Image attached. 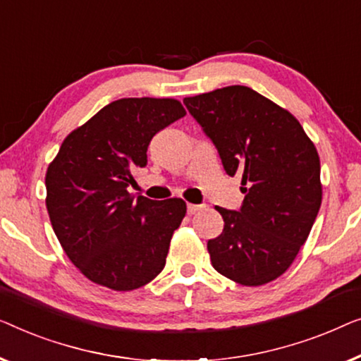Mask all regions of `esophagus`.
I'll use <instances>...</instances> for the list:
<instances>
[{"label":"esophagus","instance_id":"obj_1","mask_svg":"<svg viewBox=\"0 0 361 361\" xmlns=\"http://www.w3.org/2000/svg\"><path fill=\"white\" fill-rule=\"evenodd\" d=\"M186 209H188V214H196L197 211L202 209V204H188Z\"/></svg>","mask_w":361,"mask_h":361}]
</instances>
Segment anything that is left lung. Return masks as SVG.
Segmentation results:
<instances>
[{
    "mask_svg": "<svg viewBox=\"0 0 361 361\" xmlns=\"http://www.w3.org/2000/svg\"><path fill=\"white\" fill-rule=\"evenodd\" d=\"M216 145L226 173L242 176L238 211L216 207L224 231L207 242L211 263L243 286L281 276L307 240L322 202L321 161L299 121L248 86L185 98Z\"/></svg>",
    "mask_w": 361,
    "mask_h": 361,
    "instance_id": "obj_1",
    "label": "left lung"
}]
</instances>
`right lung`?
<instances>
[{
    "label": "right lung",
    "instance_id": "add662e5",
    "mask_svg": "<svg viewBox=\"0 0 361 361\" xmlns=\"http://www.w3.org/2000/svg\"><path fill=\"white\" fill-rule=\"evenodd\" d=\"M186 114L171 98H123L67 135L45 175L49 217L60 245L83 275L132 291L164 270L186 214L180 197L154 201L128 191L147 165L157 132Z\"/></svg>",
    "mask_w": 361,
    "mask_h": 361
}]
</instances>
